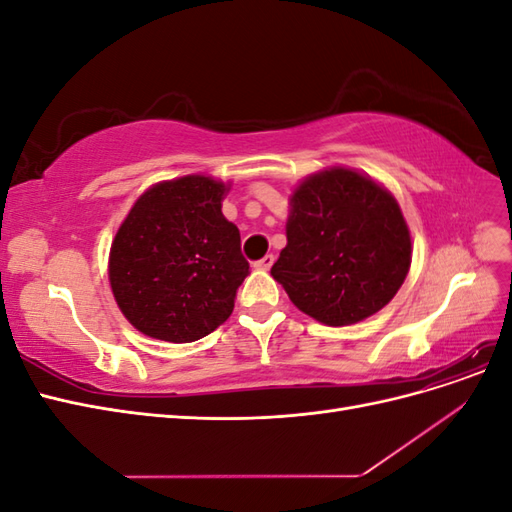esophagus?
Masks as SVG:
<instances>
[{"label":"esophagus","instance_id":"obj_1","mask_svg":"<svg viewBox=\"0 0 512 512\" xmlns=\"http://www.w3.org/2000/svg\"><path fill=\"white\" fill-rule=\"evenodd\" d=\"M273 262H275V256H273V254H267L265 258H260L254 267L260 269V271H269V269L273 267Z\"/></svg>","mask_w":512,"mask_h":512}]
</instances>
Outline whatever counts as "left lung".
<instances>
[{
	"label": "left lung",
	"instance_id": "8db88e82",
	"mask_svg": "<svg viewBox=\"0 0 512 512\" xmlns=\"http://www.w3.org/2000/svg\"><path fill=\"white\" fill-rule=\"evenodd\" d=\"M286 239L273 280L303 314L329 327L380 312L412 262L410 230L393 194L342 166L294 190Z\"/></svg>",
	"mask_w": 512,
	"mask_h": 512
}]
</instances>
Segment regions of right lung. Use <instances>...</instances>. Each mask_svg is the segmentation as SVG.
<instances>
[{"instance_id": "right-lung-1", "label": "right lung", "mask_w": 512, "mask_h": 512, "mask_svg": "<svg viewBox=\"0 0 512 512\" xmlns=\"http://www.w3.org/2000/svg\"><path fill=\"white\" fill-rule=\"evenodd\" d=\"M226 192L222 181L188 175L136 200L108 258L115 301L134 329L188 344L228 320L250 262L222 213Z\"/></svg>"}]
</instances>
